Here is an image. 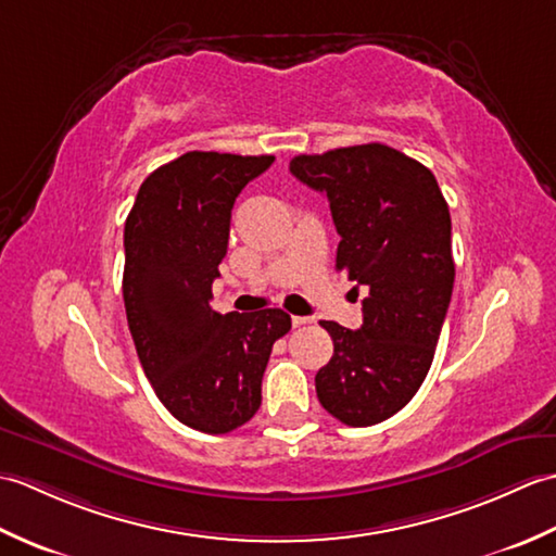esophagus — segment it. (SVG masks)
Listing matches in <instances>:
<instances>
[{"mask_svg":"<svg viewBox=\"0 0 556 556\" xmlns=\"http://www.w3.org/2000/svg\"><path fill=\"white\" fill-rule=\"evenodd\" d=\"M308 323H313V317H303V315H293L291 317V325L293 327H303V325H308Z\"/></svg>","mask_w":556,"mask_h":556,"instance_id":"obj_1","label":"esophagus"}]
</instances>
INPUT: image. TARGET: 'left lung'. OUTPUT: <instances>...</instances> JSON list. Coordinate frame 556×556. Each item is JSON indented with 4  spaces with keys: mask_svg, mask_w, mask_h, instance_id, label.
I'll use <instances>...</instances> for the list:
<instances>
[{
    "mask_svg": "<svg viewBox=\"0 0 556 556\" xmlns=\"http://www.w3.org/2000/svg\"><path fill=\"white\" fill-rule=\"evenodd\" d=\"M327 195L337 269L368 287L361 329L323 320L334 353L317 399L351 428L392 418L428 375L454 289L452 217L434 174L382 143L299 155L289 164Z\"/></svg>",
    "mask_w": 556,
    "mask_h": 556,
    "instance_id": "1",
    "label": "left lung"
}]
</instances>
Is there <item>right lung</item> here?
I'll return each mask as SVG.
<instances>
[{
	"label": "right lung",
	"instance_id": "1",
	"mask_svg": "<svg viewBox=\"0 0 556 556\" xmlns=\"http://www.w3.org/2000/svg\"><path fill=\"white\" fill-rule=\"evenodd\" d=\"M271 155L186 152L140 186L124 227V305L157 399L188 428L227 434L255 416L279 308L219 315L212 281L227 255L231 207Z\"/></svg>",
	"mask_w": 556,
	"mask_h": 556
}]
</instances>
